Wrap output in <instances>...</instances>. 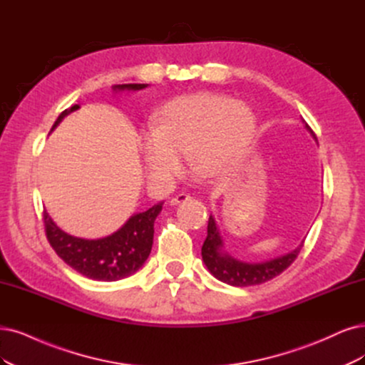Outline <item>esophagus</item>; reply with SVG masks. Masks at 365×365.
<instances>
[{
  "label": "esophagus",
  "instance_id": "obj_1",
  "mask_svg": "<svg viewBox=\"0 0 365 365\" xmlns=\"http://www.w3.org/2000/svg\"><path fill=\"white\" fill-rule=\"evenodd\" d=\"M191 197L187 195V194H179V195H175V197H173L171 198V201H170V205L171 206H175V205H179V203H183V201H186V200H190Z\"/></svg>",
  "mask_w": 365,
  "mask_h": 365
}]
</instances>
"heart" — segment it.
<instances>
[{
    "label": "heart",
    "mask_w": 365,
    "mask_h": 365,
    "mask_svg": "<svg viewBox=\"0 0 365 365\" xmlns=\"http://www.w3.org/2000/svg\"><path fill=\"white\" fill-rule=\"evenodd\" d=\"M255 129L251 108L230 96L187 94L168 102L159 125L143 130L141 150L148 178L168 183L191 156L192 167L206 175L230 168L245 152Z\"/></svg>",
    "instance_id": "heart-1"
}]
</instances>
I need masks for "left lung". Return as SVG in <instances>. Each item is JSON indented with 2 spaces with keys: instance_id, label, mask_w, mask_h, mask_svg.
<instances>
[{
  "instance_id": "left-lung-1",
  "label": "left lung",
  "mask_w": 365,
  "mask_h": 365,
  "mask_svg": "<svg viewBox=\"0 0 365 365\" xmlns=\"http://www.w3.org/2000/svg\"><path fill=\"white\" fill-rule=\"evenodd\" d=\"M307 130L312 132L313 137L316 138L314 132L305 123ZM304 248L302 244L296 248L294 251L281 255L274 260L263 262V263H247L240 262L230 254L222 251V239L220 236V232L215 224V220L210 215L209 224H207V237L205 240L203 247H201V255H203V262L207 266L209 272L225 284H230L235 287H247V286H257L263 284V282L278 277L281 272H284L286 269L296 260L301 250Z\"/></svg>"
}]
</instances>
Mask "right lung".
<instances>
[{"instance_id": "right-lung-1", "label": "right lung", "mask_w": 365, "mask_h": 365, "mask_svg": "<svg viewBox=\"0 0 365 365\" xmlns=\"http://www.w3.org/2000/svg\"><path fill=\"white\" fill-rule=\"evenodd\" d=\"M145 87L147 84H121L113 88L141 90ZM78 108L79 105H73L64 110L52 129ZM162 205L164 203H158L145 212L133 215L120 230L102 239H83L67 235L43 210L46 237L58 257L81 275L98 281H118L137 272L147 260L153 245L155 220L162 210Z\"/></svg>"}]
</instances>
